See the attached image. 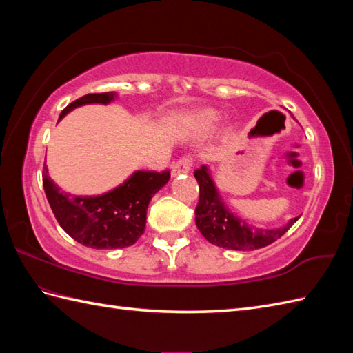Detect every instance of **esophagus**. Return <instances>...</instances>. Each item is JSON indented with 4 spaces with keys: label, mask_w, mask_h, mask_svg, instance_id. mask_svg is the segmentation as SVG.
I'll return each instance as SVG.
<instances>
[{
    "label": "esophagus",
    "mask_w": 353,
    "mask_h": 353,
    "mask_svg": "<svg viewBox=\"0 0 353 353\" xmlns=\"http://www.w3.org/2000/svg\"><path fill=\"white\" fill-rule=\"evenodd\" d=\"M191 163H192V161L190 159L188 156L181 157V159H179L174 165H172L171 176L176 177V176H181V174H188L190 170H191Z\"/></svg>",
    "instance_id": "esophagus-1"
}]
</instances>
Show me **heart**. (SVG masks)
<instances>
[{
    "mask_svg": "<svg viewBox=\"0 0 353 353\" xmlns=\"http://www.w3.org/2000/svg\"><path fill=\"white\" fill-rule=\"evenodd\" d=\"M219 114H216L215 110H211V109H208V110H205V112H201V115H200V123L203 124V125H212V124H215L216 121H219Z\"/></svg>",
    "mask_w": 353,
    "mask_h": 353,
    "instance_id": "b5f03b06",
    "label": "heart"
}]
</instances>
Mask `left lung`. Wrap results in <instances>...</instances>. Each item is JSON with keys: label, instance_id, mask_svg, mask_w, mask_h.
Returning <instances> with one entry per match:
<instances>
[{"label": "left lung", "instance_id": "left-lung-1", "mask_svg": "<svg viewBox=\"0 0 353 353\" xmlns=\"http://www.w3.org/2000/svg\"><path fill=\"white\" fill-rule=\"evenodd\" d=\"M199 182V205L196 208V224L209 243L232 250H256L281 238L299 216L291 219L285 226L277 229H262L230 212L209 174L206 165L196 172Z\"/></svg>", "mask_w": 353, "mask_h": 353}]
</instances>
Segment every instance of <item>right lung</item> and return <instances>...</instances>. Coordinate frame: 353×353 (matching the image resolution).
<instances>
[{
	"label": "right lung",
	"mask_w": 353,
	"mask_h": 353,
	"mask_svg": "<svg viewBox=\"0 0 353 353\" xmlns=\"http://www.w3.org/2000/svg\"><path fill=\"white\" fill-rule=\"evenodd\" d=\"M115 92L88 94L63 110L62 119L83 104H109ZM170 181V171H134L115 190L101 196L79 197L63 192L51 181L43 167L42 183L51 211L61 228L77 243L91 249H123L134 244L144 234L150 200Z\"/></svg>",
	"instance_id": "1"
}]
</instances>
